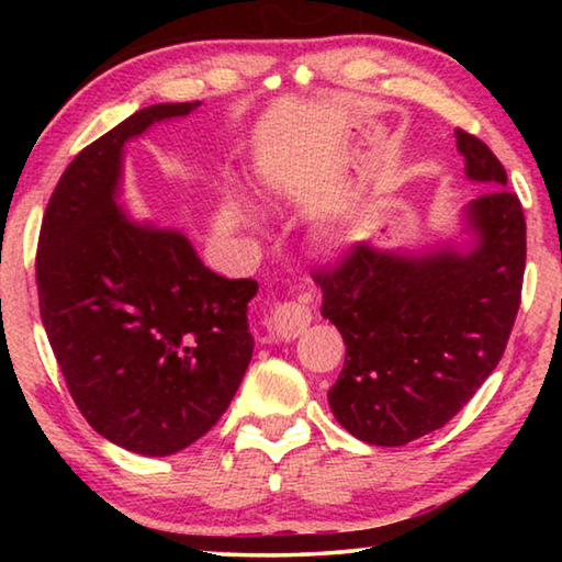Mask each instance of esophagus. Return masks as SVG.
Returning a JSON list of instances; mask_svg holds the SVG:
<instances>
[{
    "instance_id": "esophagus-1",
    "label": "esophagus",
    "mask_w": 562,
    "mask_h": 562,
    "mask_svg": "<svg viewBox=\"0 0 562 562\" xmlns=\"http://www.w3.org/2000/svg\"><path fill=\"white\" fill-rule=\"evenodd\" d=\"M312 322V310L300 300L280 302L270 310V325L284 339L300 337Z\"/></svg>"
}]
</instances>
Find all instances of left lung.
I'll use <instances>...</instances> for the list:
<instances>
[{"instance_id": "obj_1", "label": "left lung", "mask_w": 562, "mask_h": 562, "mask_svg": "<svg viewBox=\"0 0 562 562\" xmlns=\"http://www.w3.org/2000/svg\"><path fill=\"white\" fill-rule=\"evenodd\" d=\"M465 176L491 190L465 207L471 252L398 255L357 243L312 270L322 317L347 345L329 389L337 422L374 446L426 436L469 404L506 351L526 272V217L493 150L456 128Z\"/></svg>"}]
</instances>
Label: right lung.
<instances>
[{
  "label": "right lung",
  "instance_id": "1",
  "mask_svg": "<svg viewBox=\"0 0 562 562\" xmlns=\"http://www.w3.org/2000/svg\"><path fill=\"white\" fill-rule=\"evenodd\" d=\"M198 106L140 109L83 148L36 245L42 322L71 398L93 431L144 456L211 431L252 359L258 282L221 278L183 235L131 223L116 205L123 144Z\"/></svg>",
  "mask_w": 562,
  "mask_h": 562
}]
</instances>
